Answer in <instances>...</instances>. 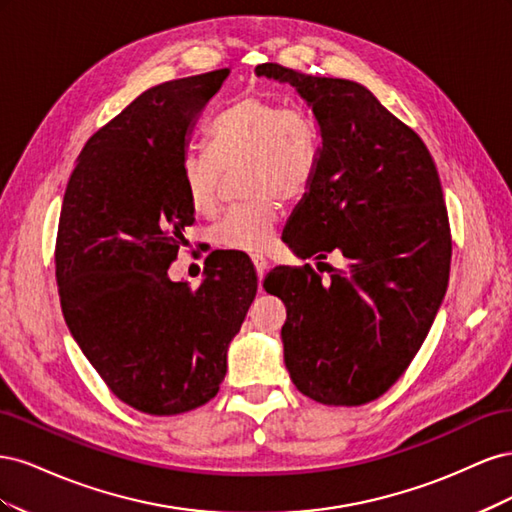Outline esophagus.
Segmentation results:
<instances>
[{"label": "esophagus", "mask_w": 512, "mask_h": 512, "mask_svg": "<svg viewBox=\"0 0 512 512\" xmlns=\"http://www.w3.org/2000/svg\"><path fill=\"white\" fill-rule=\"evenodd\" d=\"M254 269L258 275V282L262 284V280H265V273H267V262L262 258H254Z\"/></svg>", "instance_id": "1"}]
</instances>
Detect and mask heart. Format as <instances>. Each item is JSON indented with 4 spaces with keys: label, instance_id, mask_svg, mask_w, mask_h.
<instances>
[{
    "label": "heart",
    "instance_id": "b5f03b06",
    "mask_svg": "<svg viewBox=\"0 0 512 512\" xmlns=\"http://www.w3.org/2000/svg\"><path fill=\"white\" fill-rule=\"evenodd\" d=\"M239 171L247 203L213 226L211 241L224 252L265 254L280 224V200L297 203L318 168V132L301 111L250 96L224 111L209 130V151H190L181 181L194 213L213 215L224 173Z\"/></svg>",
    "mask_w": 512,
    "mask_h": 512
}]
</instances>
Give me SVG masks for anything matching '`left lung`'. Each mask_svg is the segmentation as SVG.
<instances>
[{"label":"left lung","instance_id":"8db88e82","mask_svg":"<svg viewBox=\"0 0 512 512\" xmlns=\"http://www.w3.org/2000/svg\"><path fill=\"white\" fill-rule=\"evenodd\" d=\"M256 74L297 89L320 128L316 177L288 224L309 243H286L348 260L331 280L309 265L269 273L267 292L286 303L284 363L314 401L363 406L408 369L444 299L451 228L438 170L367 87L280 64Z\"/></svg>","mask_w":512,"mask_h":512}]
</instances>
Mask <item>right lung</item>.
<instances>
[{
  "mask_svg": "<svg viewBox=\"0 0 512 512\" xmlns=\"http://www.w3.org/2000/svg\"><path fill=\"white\" fill-rule=\"evenodd\" d=\"M230 70L143 91L83 147L59 215L61 312L87 361L123 404L170 416L207 404L258 280L228 256L196 288L168 277L194 211L181 162L194 123Z\"/></svg>",
  "mask_w": 512,
  "mask_h": 512,
  "instance_id": "right-lung-1",
  "label": "right lung"
}]
</instances>
